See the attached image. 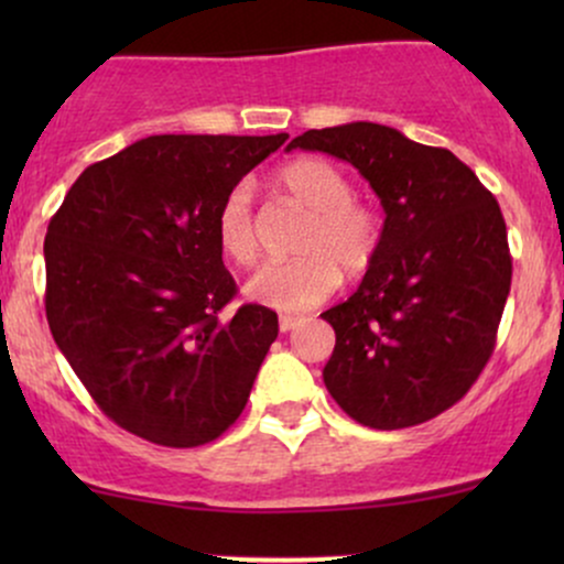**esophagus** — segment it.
Masks as SVG:
<instances>
[{"label":"esophagus","instance_id":"esophagus-1","mask_svg":"<svg viewBox=\"0 0 564 564\" xmlns=\"http://www.w3.org/2000/svg\"><path fill=\"white\" fill-rule=\"evenodd\" d=\"M302 323V318H294V315H281V321H278V328H281L283 334L291 332V328H296Z\"/></svg>","mask_w":564,"mask_h":564}]
</instances>
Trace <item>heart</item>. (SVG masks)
I'll return each mask as SVG.
<instances>
[{"label": "heart", "mask_w": 564, "mask_h": 564, "mask_svg": "<svg viewBox=\"0 0 564 564\" xmlns=\"http://www.w3.org/2000/svg\"><path fill=\"white\" fill-rule=\"evenodd\" d=\"M286 196L310 219L296 238V260L268 264L249 281V296L278 313L318 307L339 289L341 273L364 275L381 249V219L373 206L355 198V187L326 159H300L281 172ZM215 232L219 251L238 268L260 262L262 241L249 183H236L219 200Z\"/></svg>", "instance_id": "obj_1"}]
</instances>
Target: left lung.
Masks as SVG:
<instances>
[{"instance_id": "obj_1", "label": "left lung", "mask_w": 564, "mask_h": 564, "mask_svg": "<svg viewBox=\"0 0 564 564\" xmlns=\"http://www.w3.org/2000/svg\"><path fill=\"white\" fill-rule=\"evenodd\" d=\"M291 148L352 164L387 215L358 291L321 315L336 334L326 390L371 430L430 422L494 355L511 286L498 200L451 151L371 121L310 129Z\"/></svg>"}]
</instances>
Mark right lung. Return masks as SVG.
I'll return each mask as SVG.
<instances>
[{"mask_svg":"<svg viewBox=\"0 0 564 564\" xmlns=\"http://www.w3.org/2000/svg\"><path fill=\"white\" fill-rule=\"evenodd\" d=\"M289 134H153L79 174L44 238L50 332L111 422L196 448L236 424L278 315L232 307L219 200Z\"/></svg>","mask_w":564,"mask_h":564,"instance_id":"add662e5","label":"right lung"}]
</instances>
